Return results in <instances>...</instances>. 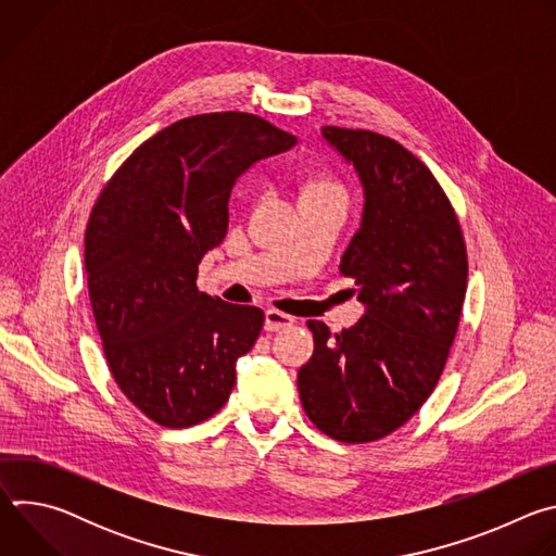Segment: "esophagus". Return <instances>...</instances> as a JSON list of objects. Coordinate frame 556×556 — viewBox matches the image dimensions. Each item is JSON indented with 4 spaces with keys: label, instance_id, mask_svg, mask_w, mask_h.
Here are the masks:
<instances>
[{
    "label": "esophagus",
    "instance_id": "obj_1",
    "mask_svg": "<svg viewBox=\"0 0 556 556\" xmlns=\"http://www.w3.org/2000/svg\"><path fill=\"white\" fill-rule=\"evenodd\" d=\"M294 324V316H290V314H286V312H281V309H275V307H270V309H266V330L268 332H277V330H283V328H290Z\"/></svg>",
    "mask_w": 556,
    "mask_h": 556
}]
</instances>
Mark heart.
Wrapping results in <instances>:
<instances>
[{
  "label": "heart",
  "instance_id": "heart-1",
  "mask_svg": "<svg viewBox=\"0 0 556 556\" xmlns=\"http://www.w3.org/2000/svg\"><path fill=\"white\" fill-rule=\"evenodd\" d=\"M307 195H343V187L330 176H316L307 182L303 198Z\"/></svg>",
  "mask_w": 556,
  "mask_h": 556
}]
</instances>
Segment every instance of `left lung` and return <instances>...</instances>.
<instances>
[{
	"label": "left lung",
	"instance_id": "left-lung-1",
	"mask_svg": "<svg viewBox=\"0 0 556 556\" xmlns=\"http://www.w3.org/2000/svg\"><path fill=\"white\" fill-rule=\"evenodd\" d=\"M365 189L363 222L341 260L365 314L330 332L307 321L314 354L301 405L332 440L363 444L403 427L435 389L457 334L468 257L459 219L429 167L369 129L324 127Z\"/></svg>",
	"mask_w": 556,
	"mask_h": 556
}]
</instances>
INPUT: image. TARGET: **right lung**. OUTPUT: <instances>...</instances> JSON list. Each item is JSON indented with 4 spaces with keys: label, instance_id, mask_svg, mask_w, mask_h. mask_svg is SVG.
<instances>
[{
    "label": "right lung",
    "instance_id": "1",
    "mask_svg": "<svg viewBox=\"0 0 556 556\" xmlns=\"http://www.w3.org/2000/svg\"><path fill=\"white\" fill-rule=\"evenodd\" d=\"M296 136L247 112L182 118L144 140L103 187L86 273L112 378L149 420L187 429L217 414L264 312L200 292L198 266L228 228L237 176Z\"/></svg>",
    "mask_w": 556,
    "mask_h": 556
}]
</instances>
